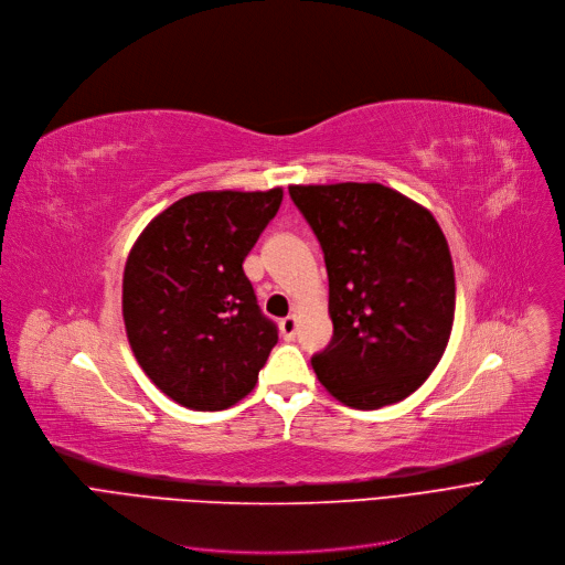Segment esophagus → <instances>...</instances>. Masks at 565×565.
Returning a JSON list of instances; mask_svg holds the SVG:
<instances>
[{"mask_svg":"<svg viewBox=\"0 0 565 565\" xmlns=\"http://www.w3.org/2000/svg\"><path fill=\"white\" fill-rule=\"evenodd\" d=\"M297 331H299V319H297V315H289V317H285V319L280 321V333H282L285 340H294V338H297Z\"/></svg>","mask_w":565,"mask_h":565,"instance_id":"obj_1","label":"esophagus"}]
</instances>
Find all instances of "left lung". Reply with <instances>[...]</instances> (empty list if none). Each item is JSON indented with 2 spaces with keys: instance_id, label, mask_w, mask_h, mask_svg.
<instances>
[{
  "instance_id": "1",
  "label": "left lung",
  "mask_w": 565,
  "mask_h": 565,
  "mask_svg": "<svg viewBox=\"0 0 565 565\" xmlns=\"http://www.w3.org/2000/svg\"><path fill=\"white\" fill-rule=\"evenodd\" d=\"M329 274L333 340L312 370L335 399L380 409L441 361L455 319L448 241L423 204L382 183L289 185Z\"/></svg>"
}]
</instances>
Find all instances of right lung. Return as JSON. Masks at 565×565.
<instances>
[{
    "mask_svg": "<svg viewBox=\"0 0 565 565\" xmlns=\"http://www.w3.org/2000/svg\"><path fill=\"white\" fill-rule=\"evenodd\" d=\"M280 202L282 188L185 195L160 211L128 253L121 310L130 349L181 407L236 405L278 342L244 259Z\"/></svg>",
    "mask_w": 565,
    "mask_h": 565,
    "instance_id": "add662e5",
    "label": "right lung"
}]
</instances>
